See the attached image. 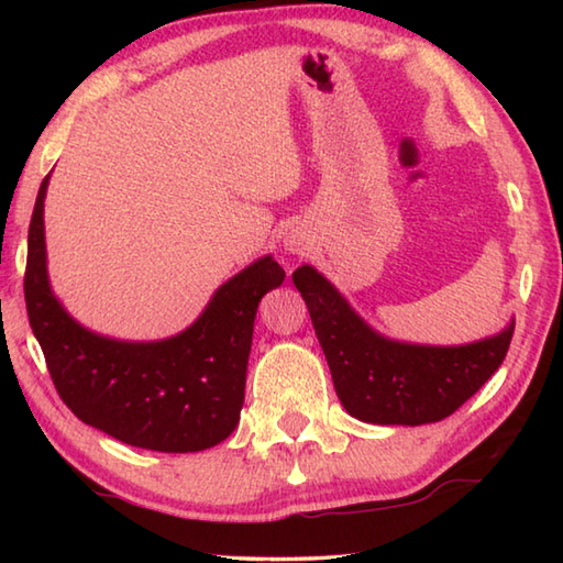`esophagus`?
I'll return each instance as SVG.
<instances>
[{
	"label": "esophagus",
	"mask_w": 563,
	"mask_h": 563,
	"mask_svg": "<svg viewBox=\"0 0 563 563\" xmlns=\"http://www.w3.org/2000/svg\"><path fill=\"white\" fill-rule=\"evenodd\" d=\"M305 239L302 236H297V234H292L290 239H288V251H292V254H302L305 251Z\"/></svg>",
	"instance_id": "1"
}]
</instances>
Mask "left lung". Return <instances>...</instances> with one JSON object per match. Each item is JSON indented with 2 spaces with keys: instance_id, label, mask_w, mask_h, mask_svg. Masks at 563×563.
Returning <instances> with one entry per match:
<instances>
[{
  "instance_id": "1",
  "label": "left lung",
  "mask_w": 563,
  "mask_h": 563,
  "mask_svg": "<svg viewBox=\"0 0 563 563\" xmlns=\"http://www.w3.org/2000/svg\"><path fill=\"white\" fill-rule=\"evenodd\" d=\"M345 411L365 423L421 426L454 413L504 363L516 321L498 336L454 349L377 336L312 266L292 273Z\"/></svg>"
}]
</instances>
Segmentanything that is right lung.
<instances>
[{"label":"right lung","mask_w":563,"mask_h":563,"mask_svg":"<svg viewBox=\"0 0 563 563\" xmlns=\"http://www.w3.org/2000/svg\"><path fill=\"white\" fill-rule=\"evenodd\" d=\"M29 227L23 295L31 329L59 399L79 421L128 445L157 452H198L218 445L239 423L246 365L261 297L285 271L271 256L256 261L214 292L208 309L178 336L121 343L71 321L45 273L43 198Z\"/></svg>","instance_id":"1"}]
</instances>
